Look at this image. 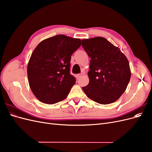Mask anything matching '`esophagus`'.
I'll list each match as a JSON object with an SVG mask.
<instances>
[{"label": "esophagus", "mask_w": 152, "mask_h": 152, "mask_svg": "<svg viewBox=\"0 0 152 152\" xmlns=\"http://www.w3.org/2000/svg\"><path fill=\"white\" fill-rule=\"evenodd\" d=\"M82 77V74H80V73H79V74H77V75H76V78L77 79H79V78H80Z\"/></svg>", "instance_id": "esophagus-1"}]
</instances>
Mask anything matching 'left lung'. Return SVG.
Instances as JSON below:
<instances>
[{
	"label": "left lung",
	"mask_w": 152,
	"mask_h": 152,
	"mask_svg": "<svg viewBox=\"0 0 152 152\" xmlns=\"http://www.w3.org/2000/svg\"><path fill=\"white\" fill-rule=\"evenodd\" d=\"M82 45L91 59L89 83L82 89L98 103L115 102L125 92L131 79L128 59L120 49L102 37L82 40Z\"/></svg>",
	"instance_id": "obj_1"
}]
</instances>
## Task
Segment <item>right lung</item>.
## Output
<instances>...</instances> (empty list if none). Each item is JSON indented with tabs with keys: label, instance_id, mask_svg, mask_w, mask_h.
Masks as SVG:
<instances>
[{
	"label": "right lung",
	"instance_id": "obj_1",
	"mask_svg": "<svg viewBox=\"0 0 152 152\" xmlns=\"http://www.w3.org/2000/svg\"><path fill=\"white\" fill-rule=\"evenodd\" d=\"M81 40L57 35L40 42L32 53L27 75L32 93L41 102L54 104L65 99L75 78L70 74L72 54Z\"/></svg>",
	"mask_w": 152,
	"mask_h": 152
}]
</instances>
